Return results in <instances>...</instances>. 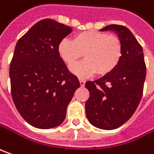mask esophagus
<instances>
[{"mask_svg":"<svg viewBox=\"0 0 154 154\" xmlns=\"http://www.w3.org/2000/svg\"><path fill=\"white\" fill-rule=\"evenodd\" d=\"M79 82H80V85L83 87L84 86V84H85V81L84 80H82V79H79Z\"/></svg>","mask_w":154,"mask_h":154,"instance_id":"1","label":"esophagus"}]
</instances>
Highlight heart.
<instances>
[{"label":"heart","mask_w":154,"mask_h":154,"mask_svg":"<svg viewBox=\"0 0 154 154\" xmlns=\"http://www.w3.org/2000/svg\"><path fill=\"white\" fill-rule=\"evenodd\" d=\"M58 54L68 67H72L85 54V60L72 67V72L79 77H88L95 72L106 76L119 66L123 55L119 38L101 31H82L75 35L72 41L62 40Z\"/></svg>","instance_id":"1"}]
</instances>
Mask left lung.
I'll return each mask as SVG.
<instances>
[{"instance_id":"8db88e82","label":"left lung","mask_w":154,"mask_h":154,"mask_svg":"<svg viewBox=\"0 0 154 154\" xmlns=\"http://www.w3.org/2000/svg\"><path fill=\"white\" fill-rule=\"evenodd\" d=\"M100 30H112L119 35L123 55L119 66L108 75L86 82L89 97L85 103V111L88 120L94 127L114 130L130 119L140 103L146 64L141 46L128 28L110 24Z\"/></svg>"}]
</instances>
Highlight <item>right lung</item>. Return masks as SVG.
I'll use <instances>...</instances> for the list:
<instances>
[{"label": "right lung", "instance_id": "right-lung-1", "mask_svg": "<svg viewBox=\"0 0 154 154\" xmlns=\"http://www.w3.org/2000/svg\"><path fill=\"white\" fill-rule=\"evenodd\" d=\"M72 27L45 19L18 41L10 63L11 94L19 114L38 129L63 123L68 104L80 82L58 54Z\"/></svg>", "mask_w": 154, "mask_h": 154}]
</instances>
